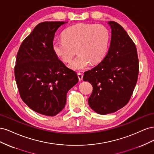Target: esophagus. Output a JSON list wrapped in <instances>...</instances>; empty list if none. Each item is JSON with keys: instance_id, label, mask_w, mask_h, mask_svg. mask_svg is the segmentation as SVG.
Here are the masks:
<instances>
[{"instance_id": "1", "label": "esophagus", "mask_w": 154, "mask_h": 154, "mask_svg": "<svg viewBox=\"0 0 154 154\" xmlns=\"http://www.w3.org/2000/svg\"><path fill=\"white\" fill-rule=\"evenodd\" d=\"M83 74L80 73V72L78 73V79H79V80H80V81L83 80Z\"/></svg>"}]
</instances>
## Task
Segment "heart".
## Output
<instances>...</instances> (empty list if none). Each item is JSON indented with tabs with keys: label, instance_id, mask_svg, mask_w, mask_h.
I'll list each match as a JSON object with an SVG mask.
<instances>
[{
	"label": "heart",
	"instance_id": "obj_1",
	"mask_svg": "<svg viewBox=\"0 0 154 154\" xmlns=\"http://www.w3.org/2000/svg\"><path fill=\"white\" fill-rule=\"evenodd\" d=\"M62 39L53 42V50L64 62H69L74 71L86 69L90 63L100 62L107 52L110 42V32L102 24L79 23L67 27L62 34Z\"/></svg>",
	"mask_w": 154,
	"mask_h": 154
}]
</instances>
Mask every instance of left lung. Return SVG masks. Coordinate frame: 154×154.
Here are the masks:
<instances>
[{
  "mask_svg": "<svg viewBox=\"0 0 154 154\" xmlns=\"http://www.w3.org/2000/svg\"><path fill=\"white\" fill-rule=\"evenodd\" d=\"M108 24L112 29L108 53L98 65L85 72L83 78L93 87L88 105L102 115L113 113L128 103L139 74L136 45L118 23L109 21Z\"/></svg>",
  "mask_w": 154,
  "mask_h": 154,
  "instance_id": "8db88e82",
  "label": "left lung"
}]
</instances>
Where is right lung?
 Listing matches in <instances>:
<instances>
[{"instance_id": "obj_1", "label": "right lung", "mask_w": 154, "mask_h": 154, "mask_svg": "<svg viewBox=\"0 0 154 154\" xmlns=\"http://www.w3.org/2000/svg\"><path fill=\"white\" fill-rule=\"evenodd\" d=\"M66 23H40L22 42L17 54L15 77L22 100L32 110L48 116L64 108L68 91L78 82L76 73L53 50L55 32Z\"/></svg>"}]
</instances>
